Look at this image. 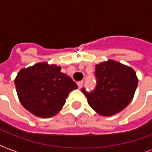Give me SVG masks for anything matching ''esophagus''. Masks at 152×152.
<instances>
[{"instance_id": "esophagus-1", "label": "esophagus", "mask_w": 152, "mask_h": 152, "mask_svg": "<svg viewBox=\"0 0 152 152\" xmlns=\"http://www.w3.org/2000/svg\"><path fill=\"white\" fill-rule=\"evenodd\" d=\"M83 80H80V81H79V82H77V85H78V88H81V87L83 86Z\"/></svg>"}]
</instances>
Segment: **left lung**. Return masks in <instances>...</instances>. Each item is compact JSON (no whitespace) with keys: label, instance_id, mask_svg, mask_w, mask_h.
<instances>
[{"label":"left lung","instance_id":"left-lung-1","mask_svg":"<svg viewBox=\"0 0 152 152\" xmlns=\"http://www.w3.org/2000/svg\"><path fill=\"white\" fill-rule=\"evenodd\" d=\"M97 85L88 93L82 91L88 104L101 116H112L126 107L134 96L138 84L134 69L113 60L95 65Z\"/></svg>","mask_w":152,"mask_h":152}]
</instances>
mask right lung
<instances>
[{
    "label": "right lung",
    "mask_w": 152,
    "mask_h": 152,
    "mask_svg": "<svg viewBox=\"0 0 152 152\" xmlns=\"http://www.w3.org/2000/svg\"><path fill=\"white\" fill-rule=\"evenodd\" d=\"M61 66L40 62L20 69L14 83L22 106L32 114L50 118L62 109L72 91L78 88Z\"/></svg>",
    "instance_id": "obj_1"
}]
</instances>
